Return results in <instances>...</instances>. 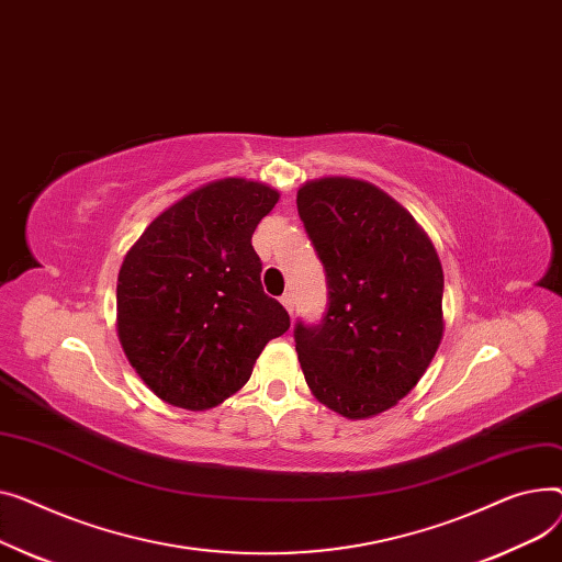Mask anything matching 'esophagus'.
Segmentation results:
<instances>
[{"mask_svg": "<svg viewBox=\"0 0 562 562\" xmlns=\"http://www.w3.org/2000/svg\"><path fill=\"white\" fill-rule=\"evenodd\" d=\"M281 304H283L285 311L292 315V311H294V296H292V292H285V294L281 296Z\"/></svg>", "mask_w": 562, "mask_h": 562, "instance_id": "34e87169", "label": "esophagus"}]
</instances>
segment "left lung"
<instances>
[{
	"mask_svg": "<svg viewBox=\"0 0 562 562\" xmlns=\"http://www.w3.org/2000/svg\"><path fill=\"white\" fill-rule=\"evenodd\" d=\"M296 211L328 285L326 315L294 326L306 383L342 417L379 415L417 385L440 347L438 251L415 217L368 181H308Z\"/></svg>",
	"mask_w": 562,
	"mask_h": 562,
	"instance_id": "1",
	"label": "left lung"
}]
</instances>
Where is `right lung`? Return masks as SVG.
Wrapping results in <instances>:
<instances>
[{"instance_id": "right-lung-1", "label": "right lung", "mask_w": 562, "mask_h": 562, "mask_svg": "<svg viewBox=\"0 0 562 562\" xmlns=\"http://www.w3.org/2000/svg\"><path fill=\"white\" fill-rule=\"evenodd\" d=\"M279 192L220 179L162 211L122 260L117 336L131 368L172 406L206 411L238 392L288 311L262 292L251 247Z\"/></svg>"}]
</instances>
